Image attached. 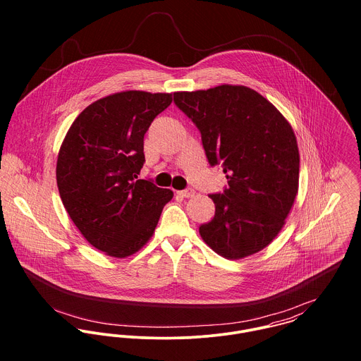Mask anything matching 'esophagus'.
I'll return each instance as SVG.
<instances>
[{"mask_svg": "<svg viewBox=\"0 0 361 361\" xmlns=\"http://www.w3.org/2000/svg\"><path fill=\"white\" fill-rule=\"evenodd\" d=\"M178 195H179V196H182V197H186V199H189V197H193V196L196 195V192H195L193 189H185V190H180V192H178Z\"/></svg>", "mask_w": 361, "mask_h": 361, "instance_id": "obj_1", "label": "esophagus"}]
</instances>
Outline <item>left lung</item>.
<instances>
[{"label": "left lung", "mask_w": 361, "mask_h": 361, "mask_svg": "<svg viewBox=\"0 0 361 361\" xmlns=\"http://www.w3.org/2000/svg\"><path fill=\"white\" fill-rule=\"evenodd\" d=\"M175 105L196 125L211 166L228 186L209 195L214 218L200 226L222 257L243 258L268 246L285 224L299 186V149L292 126L257 92L222 85L173 93Z\"/></svg>", "instance_id": "8db88e82"}]
</instances>
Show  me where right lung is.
I'll return each instance as SVG.
<instances>
[{"instance_id":"add662e5","label":"right lung","mask_w":361,"mask_h":361,"mask_svg":"<svg viewBox=\"0 0 361 361\" xmlns=\"http://www.w3.org/2000/svg\"><path fill=\"white\" fill-rule=\"evenodd\" d=\"M172 94L122 92L90 104L75 119L56 161V185L71 219L96 249L128 257L154 233L172 190L139 179L143 139Z\"/></svg>"}]
</instances>
